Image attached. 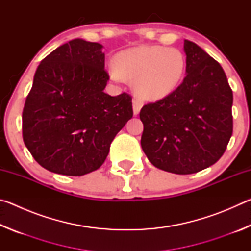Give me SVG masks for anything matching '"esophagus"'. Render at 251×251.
I'll list each match as a JSON object with an SVG mask.
<instances>
[{
    "label": "esophagus",
    "instance_id": "obj_1",
    "mask_svg": "<svg viewBox=\"0 0 251 251\" xmlns=\"http://www.w3.org/2000/svg\"><path fill=\"white\" fill-rule=\"evenodd\" d=\"M143 107V101L138 99H134L133 100V110H134V115H137L141 112V108Z\"/></svg>",
    "mask_w": 251,
    "mask_h": 251
}]
</instances>
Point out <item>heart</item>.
<instances>
[{
    "label": "heart",
    "instance_id": "b5f03b06",
    "mask_svg": "<svg viewBox=\"0 0 251 251\" xmlns=\"http://www.w3.org/2000/svg\"><path fill=\"white\" fill-rule=\"evenodd\" d=\"M113 78L134 80L136 94L145 100H159L179 86L186 72V58L177 49L141 45L122 50L114 58Z\"/></svg>",
    "mask_w": 251,
    "mask_h": 251
}]
</instances>
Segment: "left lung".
<instances>
[{"instance_id":"8db88e82","label":"left lung","mask_w":251,"mask_h":251,"mask_svg":"<svg viewBox=\"0 0 251 251\" xmlns=\"http://www.w3.org/2000/svg\"><path fill=\"white\" fill-rule=\"evenodd\" d=\"M186 77L171 95L144 105L141 145L148 160L178 175L214 165L232 135V91L217 61L184 42Z\"/></svg>"}]
</instances>
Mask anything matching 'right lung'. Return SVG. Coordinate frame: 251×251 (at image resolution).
I'll use <instances>...</instances> for the list:
<instances>
[{"label": "right lung", "instance_id": "right-lung-1", "mask_svg": "<svg viewBox=\"0 0 251 251\" xmlns=\"http://www.w3.org/2000/svg\"><path fill=\"white\" fill-rule=\"evenodd\" d=\"M103 45L82 39L37 66L22 115L23 141L48 171L83 176L99 169L116 134L133 117L130 95L106 94Z\"/></svg>", "mask_w": 251, "mask_h": 251}]
</instances>
